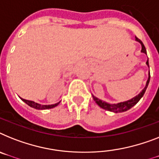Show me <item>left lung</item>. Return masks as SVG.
Segmentation results:
<instances>
[{"label":"left lung","instance_id":"8db88e82","mask_svg":"<svg viewBox=\"0 0 159 159\" xmlns=\"http://www.w3.org/2000/svg\"><path fill=\"white\" fill-rule=\"evenodd\" d=\"M136 40L138 41L141 44V52L145 53L146 54V49H145V46H144L143 43L141 42V39H139L138 38L136 37ZM146 65L149 66V61L147 60L146 61ZM150 73H149V78H148L147 82H146V85H145V88H144L143 90H141V92L138 95H137L136 97L133 98L132 99L128 100V101H125V102H120V103H116V104H110V103H107V102H104V101H102V100L98 99V98H96L94 97V95L93 96V98L95 101V102L98 106L102 109H105L107 111H112V112L115 113H118V112H123V111H126L129 110V109L133 107L134 105H136L137 102H139V100L142 98V96L144 95L145 94V90L147 89V86L149 85V82H150Z\"/></svg>","mask_w":159,"mask_h":159}]
</instances>
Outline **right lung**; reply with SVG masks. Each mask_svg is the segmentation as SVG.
<instances>
[{"label": "right lung", "mask_w": 159, "mask_h": 159, "mask_svg": "<svg viewBox=\"0 0 159 159\" xmlns=\"http://www.w3.org/2000/svg\"><path fill=\"white\" fill-rule=\"evenodd\" d=\"M22 100L23 102H25L27 105H29L30 107H33V108L38 109V110H44V109H50V108H53L55 107H57V105L59 104V102H57V103H55V104H52V105H41L39 104L37 102H34L33 101H30V100H26L24 99V98H22Z\"/></svg>", "instance_id": "obj_1"}]
</instances>
